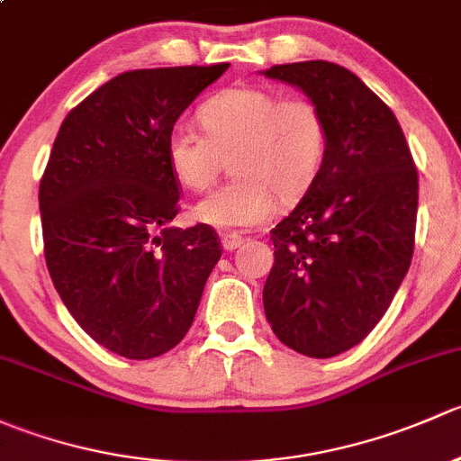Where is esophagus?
Listing matches in <instances>:
<instances>
[{
	"label": "esophagus",
	"mask_w": 461,
	"mask_h": 461,
	"mask_svg": "<svg viewBox=\"0 0 461 461\" xmlns=\"http://www.w3.org/2000/svg\"><path fill=\"white\" fill-rule=\"evenodd\" d=\"M240 245H243V236H240V234H225V236H222V249H225V252H234V249H239Z\"/></svg>",
	"instance_id": "esophagus-1"
}]
</instances>
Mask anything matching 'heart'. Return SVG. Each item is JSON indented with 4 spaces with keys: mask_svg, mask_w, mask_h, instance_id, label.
<instances>
[{
    "mask_svg": "<svg viewBox=\"0 0 461 461\" xmlns=\"http://www.w3.org/2000/svg\"><path fill=\"white\" fill-rule=\"evenodd\" d=\"M203 131L178 122L165 142L174 178L192 192L207 189L230 158L234 180L194 207L204 225H260L281 204L312 189L328 147V124L310 97H281L272 88L234 86L209 97L198 111Z\"/></svg>",
    "mask_w": 461,
    "mask_h": 461,
    "instance_id": "1",
    "label": "heart"
}]
</instances>
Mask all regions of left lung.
<instances>
[{
  "instance_id": "8db88e82",
  "label": "left lung",
  "mask_w": 461,
  "mask_h": 461,
  "mask_svg": "<svg viewBox=\"0 0 461 461\" xmlns=\"http://www.w3.org/2000/svg\"><path fill=\"white\" fill-rule=\"evenodd\" d=\"M263 73L301 88L328 124L312 189L272 230L265 317L287 348L328 359L393 303L415 249L420 180L394 113L355 73L323 59Z\"/></svg>"
}]
</instances>
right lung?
Here are the masks:
<instances>
[{
    "mask_svg": "<svg viewBox=\"0 0 461 461\" xmlns=\"http://www.w3.org/2000/svg\"><path fill=\"white\" fill-rule=\"evenodd\" d=\"M230 64L140 68L113 77L64 118L40 183L53 285L93 341L153 359L183 341L221 258L209 225L169 227L178 180L167 133Z\"/></svg>",
    "mask_w": 461,
    "mask_h": 461,
    "instance_id": "right-lung-1",
    "label": "right lung"
}]
</instances>
